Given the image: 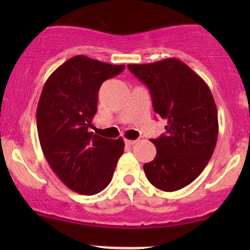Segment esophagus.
<instances>
[{
	"label": "esophagus",
	"instance_id": "34e87169",
	"mask_svg": "<svg viewBox=\"0 0 250 250\" xmlns=\"http://www.w3.org/2000/svg\"><path fill=\"white\" fill-rule=\"evenodd\" d=\"M125 145H134L137 143V140H130V139H125Z\"/></svg>",
	"mask_w": 250,
	"mask_h": 250
}]
</instances>
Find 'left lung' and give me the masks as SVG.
<instances>
[{
    "label": "left lung",
    "mask_w": 250,
    "mask_h": 250,
    "mask_svg": "<svg viewBox=\"0 0 250 250\" xmlns=\"http://www.w3.org/2000/svg\"><path fill=\"white\" fill-rule=\"evenodd\" d=\"M128 69L147 85L153 110L167 121L166 134L151 139L157 155L144 165L146 178L162 191L180 190L202 173L215 148L218 110L210 89L175 58Z\"/></svg>",
    "instance_id": "left-lung-1"
}]
</instances>
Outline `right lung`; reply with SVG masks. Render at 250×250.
Masks as SVG:
<instances>
[{
    "mask_svg": "<svg viewBox=\"0 0 250 250\" xmlns=\"http://www.w3.org/2000/svg\"><path fill=\"white\" fill-rule=\"evenodd\" d=\"M125 65H111L76 55L46 81L37 105V132L53 172L70 188L95 195L110 184L125 141L89 132L103 82Z\"/></svg>",
    "mask_w": 250,
    "mask_h": 250,
    "instance_id": "obj_1",
    "label": "right lung"
}]
</instances>
